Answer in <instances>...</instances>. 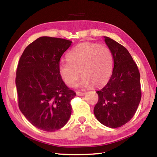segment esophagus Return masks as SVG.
<instances>
[{"instance_id": "1", "label": "esophagus", "mask_w": 157, "mask_h": 157, "mask_svg": "<svg viewBox=\"0 0 157 157\" xmlns=\"http://www.w3.org/2000/svg\"><path fill=\"white\" fill-rule=\"evenodd\" d=\"M76 94L78 95H79V96H83V95L86 94V92H84V91H77Z\"/></svg>"}]
</instances>
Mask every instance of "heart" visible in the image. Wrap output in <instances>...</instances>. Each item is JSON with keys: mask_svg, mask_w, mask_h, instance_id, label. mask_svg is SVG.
Segmentation results:
<instances>
[{"mask_svg": "<svg viewBox=\"0 0 157 157\" xmlns=\"http://www.w3.org/2000/svg\"><path fill=\"white\" fill-rule=\"evenodd\" d=\"M68 60H61L59 72L67 86L73 87L80 76L81 84L88 86L91 83L99 86L109 80L113 68V57L108 47L85 42L78 45L67 55Z\"/></svg>", "mask_w": 157, "mask_h": 157, "instance_id": "b5f03b06", "label": "heart"}]
</instances>
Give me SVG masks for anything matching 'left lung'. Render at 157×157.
I'll return each instance as SVG.
<instances>
[{"label":"left lung","mask_w":157,"mask_h":157,"mask_svg":"<svg viewBox=\"0 0 157 157\" xmlns=\"http://www.w3.org/2000/svg\"><path fill=\"white\" fill-rule=\"evenodd\" d=\"M105 41L112 52L113 69L107 84L96 91L98 101L94 111L100 123L117 128L131 120L139 107L140 73L125 48L109 37L105 36Z\"/></svg>","instance_id":"left-lung-1"}]
</instances>
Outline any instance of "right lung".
Masks as SVG:
<instances>
[{
	"instance_id": "obj_1",
	"label": "right lung",
	"mask_w": 157,
	"mask_h": 157,
	"mask_svg": "<svg viewBox=\"0 0 157 157\" xmlns=\"http://www.w3.org/2000/svg\"><path fill=\"white\" fill-rule=\"evenodd\" d=\"M72 41L41 36L25 48L17 69L18 105L36 128L55 132L67 123L71 101L76 94L66 86L59 72L61 57Z\"/></svg>"
}]
</instances>
